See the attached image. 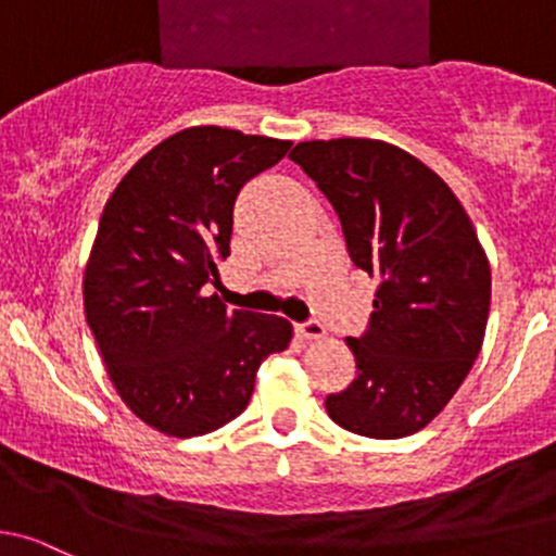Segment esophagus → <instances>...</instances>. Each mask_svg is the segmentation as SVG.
I'll use <instances>...</instances> for the list:
<instances>
[{
  "label": "esophagus",
  "mask_w": 556,
  "mask_h": 556,
  "mask_svg": "<svg viewBox=\"0 0 556 556\" xmlns=\"http://www.w3.org/2000/svg\"><path fill=\"white\" fill-rule=\"evenodd\" d=\"M296 334L305 337V340H320L326 334V329L320 320H305V324H296Z\"/></svg>",
  "instance_id": "esophagus-1"
}]
</instances>
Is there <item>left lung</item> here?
Returning a JSON list of instances; mask_svg holds the SVG:
<instances>
[{"mask_svg": "<svg viewBox=\"0 0 556 556\" xmlns=\"http://www.w3.org/2000/svg\"><path fill=\"white\" fill-rule=\"evenodd\" d=\"M289 157L334 205L353 265L380 280L369 329L345 340L356 380L326 412L358 437L417 433L482 351L492 278L477 230L444 179L386 141H302Z\"/></svg>", "mask_w": 556, "mask_h": 556, "instance_id": "left-lung-1", "label": "left lung"}]
</instances>
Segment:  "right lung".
Here are the masks:
<instances>
[{"label":"right lung","instance_id":"obj_1","mask_svg":"<svg viewBox=\"0 0 556 556\" xmlns=\"http://www.w3.org/2000/svg\"><path fill=\"white\" fill-rule=\"evenodd\" d=\"M289 147L194 125L147 152L106 200L85 265V318L114 391L154 431L190 439L236 420L260 364L289 348L286 318L208 294L230 256L240 187Z\"/></svg>","mask_w":556,"mask_h":556}]
</instances>
